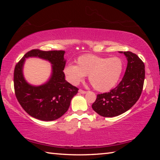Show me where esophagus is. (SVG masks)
<instances>
[{
  "instance_id": "34e87169",
  "label": "esophagus",
  "mask_w": 160,
  "mask_h": 160,
  "mask_svg": "<svg viewBox=\"0 0 160 160\" xmlns=\"http://www.w3.org/2000/svg\"><path fill=\"white\" fill-rule=\"evenodd\" d=\"M78 92H79L81 93V94H85V93H87V91L83 90H82V89H80V90H78Z\"/></svg>"
}]
</instances>
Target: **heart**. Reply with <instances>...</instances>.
I'll return each instance as SVG.
<instances>
[{
	"instance_id": "b5f03b06",
	"label": "heart",
	"mask_w": 160,
	"mask_h": 160,
	"mask_svg": "<svg viewBox=\"0 0 160 160\" xmlns=\"http://www.w3.org/2000/svg\"><path fill=\"white\" fill-rule=\"evenodd\" d=\"M76 64H68L65 67L64 73L68 82L76 85L88 75L91 85L99 92L112 90L118 82L123 70L121 58L101 57L92 54L79 56Z\"/></svg>"
}]
</instances>
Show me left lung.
<instances>
[{"instance_id":"1","label":"left lung","mask_w":160,"mask_h":160,"mask_svg":"<svg viewBox=\"0 0 160 160\" xmlns=\"http://www.w3.org/2000/svg\"><path fill=\"white\" fill-rule=\"evenodd\" d=\"M126 56L128 64L122 80L109 92L97 94L92 107L104 117H114L127 112L139 99L145 80V64L136 54L120 51Z\"/></svg>"}]
</instances>
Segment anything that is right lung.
Here are the masks:
<instances>
[{
	"mask_svg": "<svg viewBox=\"0 0 160 160\" xmlns=\"http://www.w3.org/2000/svg\"><path fill=\"white\" fill-rule=\"evenodd\" d=\"M64 51H42L32 49L25 54L16 64L14 70L15 94L23 109L32 117L51 121L61 117L66 113L78 88L65 80L66 66ZM39 57L51 62L52 74L44 85L32 86L26 82L22 68L25 58Z\"/></svg>",
	"mask_w": 160,
	"mask_h": 160,
	"instance_id": "1",
	"label": "right lung"
}]
</instances>
